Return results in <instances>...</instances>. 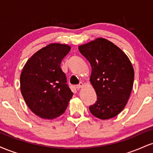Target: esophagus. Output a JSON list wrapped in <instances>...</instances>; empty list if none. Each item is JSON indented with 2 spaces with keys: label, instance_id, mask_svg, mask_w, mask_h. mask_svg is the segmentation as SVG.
Wrapping results in <instances>:
<instances>
[{
  "label": "esophagus",
  "instance_id": "esophagus-1",
  "mask_svg": "<svg viewBox=\"0 0 153 153\" xmlns=\"http://www.w3.org/2000/svg\"><path fill=\"white\" fill-rule=\"evenodd\" d=\"M82 86H83V83H82V82H80V83L77 85L76 88H77V89H80V88H82Z\"/></svg>",
  "mask_w": 153,
  "mask_h": 153
}]
</instances>
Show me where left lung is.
<instances>
[{"instance_id": "left-lung-1", "label": "left lung", "mask_w": 153, "mask_h": 153, "mask_svg": "<svg viewBox=\"0 0 153 153\" xmlns=\"http://www.w3.org/2000/svg\"><path fill=\"white\" fill-rule=\"evenodd\" d=\"M78 49L90 62V81L97 95L89 110L99 119L113 118L124 109L130 96L134 77L132 65L121 49L106 39L98 38Z\"/></svg>"}]
</instances>
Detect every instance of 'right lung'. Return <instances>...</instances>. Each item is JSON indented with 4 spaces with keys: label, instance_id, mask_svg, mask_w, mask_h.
Instances as JSON below:
<instances>
[{
    "label": "right lung",
    "instance_id": "right-lung-1",
    "mask_svg": "<svg viewBox=\"0 0 153 153\" xmlns=\"http://www.w3.org/2000/svg\"><path fill=\"white\" fill-rule=\"evenodd\" d=\"M71 47L53 43L43 47L28 59L20 77L21 92L31 111L52 119L65 111L72 92L60 68Z\"/></svg>",
    "mask_w": 153,
    "mask_h": 153
}]
</instances>
